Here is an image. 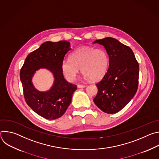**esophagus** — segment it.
I'll use <instances>...</instances> for the list:
<instances>
[{
  "instance_id": "34e87169",
  "label": "esophagus",
  "mask_w": 159,
  "mask_h": 159,
  "mask_svg": "<svg viewBox=\"0 0 159 159\" xmlns=\"http://www.w3.org/2000/svg\"><path fill=\"white\" fill-rule=\"evenodd\" d=\"M86 86L85 85H80V84H78L77 85V87L78 88H84V87H85Z\"/></svg>"
}]
</instances>
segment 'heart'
I'll return each instance as SVG.
<instances>
[{
  "label": "heart",
  "instance_id": "heart-1",
  "mask_svg": "<svg viewBox=\"0 0 159 159\" xmlns=\"http://www.w3.org/2000/svg\"><path fill=\"white\" fill-rule=\"evenodd\" d=\"M109 57L107 52L101 48L83 47L75 50L70 55V60H64L61 63V70L65 78L74 81L79 69L84 77L93 81L102 79L107 72Z\"/></svg>",
  "mask_w": 159,
  "mask_h": 159
}]
</instances>
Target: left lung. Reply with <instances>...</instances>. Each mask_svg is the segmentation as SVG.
Wrapping results in <instances>:
<instances>
[{
	"label": "left lung",
	"mask_w": 159,
	"mask_h": 159,
	"mask_svg": "<svg viewBox=\"0 0 159 159\" xmlns=\"http://www.w3.org/2000/svg\"><path fill=\"white\" fill-rule=\"evenodd\" d=\"M109 56V68L102 79L96 85L98 89L94 99L103 112L114 114L121 111L137 91L139 65L132 50L115 38L97 39Z\"/></svg>",
	"instance_id": "8db88e82"
}]
</instances>
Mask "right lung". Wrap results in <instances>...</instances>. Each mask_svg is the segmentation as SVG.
<instances>
[{
    "label": "right lung",
    "instance_id": "1",
    "mask_svg": "<svg viewBox=\"0 0 159 159\" xmlns=\"http://www.w3.org/2000/svg\"><path fill=\"white\" fill-rule=\"evenodd\" d=\"M71 50L66 41H46L26 57L20 71V79L27 104L45 119L61 117L69 106L77 85L68 82L63 77L61 63L66 53ZM45 68L54 77L51 88L41 92L33 85L32 79L36 71Z\"/></svg>",
    "mask_w": 159,
    "mask_h": 159
}]
</instances>
